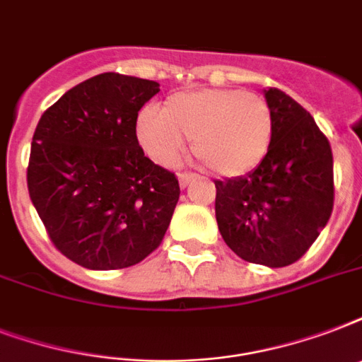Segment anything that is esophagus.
Instances as JSON below:
<instances>
[{
	"mask_svg": "<svg viewBox=\"0 0 362 362\" xmlns=\"http://www.w3.org/2000/svg\"><path fill=\"white\" fill-rule=\"evenodd\" d=\"M195 178H197V176L192 175V173H180V175H178V184H180V187H187Z\"/></svg>",
	"mask_w": 362,
	"mask_h": 362,
	"instance_id": "obj_1",
	"label": "esophagus"
}]
</instances>
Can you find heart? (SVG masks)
I'll use <instances>...</instances> for the list:
<instances>
[{"label":"heart","instance_id":"b5f03b06","mask_svg":"<svg viewBox=\"0 0 362 362\" xmlns=\"http://www.w3.org/2000/svg\"><path fill=\"white\" fill-rule=\"evenodd\" d=\"M136 139L161 167L180 163L187 139L206 169L223 178H238L267 158L274 141V115L263 98L246 90L175 93L161 112L142 110Z\"/></svg>","mask_w":362,"mask_h":362}]
</instances>
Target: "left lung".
Listing matches in <instances>:
<instances>
[{
    "instance_id": "obj_1",
    "label": "left lung",
    "mask_w": 362,
    "mask_h": 362,
    "mask_svg": "<svg viewBox=\"0 0 362 362\" xmlns=\"http://www.w3.org/2000/svg\"><path fill=\"white\" fill-rule=\"evenodd\" d=\"M274 141L246 176L216 180V221L221 237L247 263L280 269L303 257L331 218L332 152L300 105L269 88Z\"/></svg>"
}]
</instances>
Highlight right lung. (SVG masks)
Segmentation results:
<instances>
[{"label":"right lung","mask_w":362,"mask_h":362,"mask_svg":"<svg viewBox=\"0 0 362 362\" xmlns=\"http://www.w3.org/2000/svg\"><path fill=\"white\" fill-rule=\"evenodd\" d=\"M158 92V82L103 73L65 92L37 124L31 203L54 246L84 269L141 263L169 227L178 180L136 141L139 110Z\"/></svg>","instance_id":"add662e5"}]
</instances>
